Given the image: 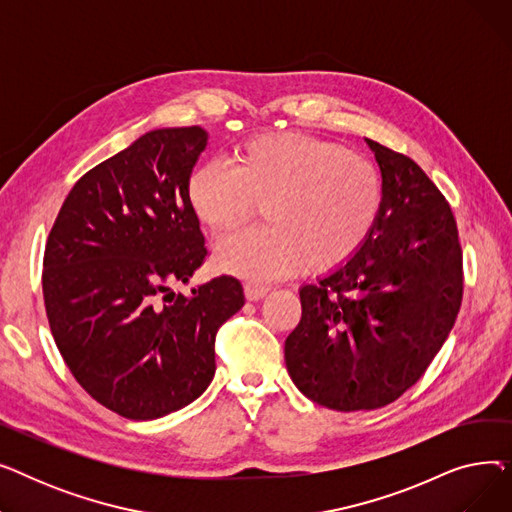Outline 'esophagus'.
Returning <instances> with one entry per match:
<instances>
[{
	"instance_id": "1",
	"label": "esophagus",
	"mask_w": 512,
	"mask_h": 512,
	"mask_svg": "<svg viewBox=\"0 0 512 512\" xmlns=\"http://www.w3.org/2000/svg\"><path fill=\"white\" fill-rule=\"evenodd\" d=\"M267 292H270V288L263 286V284H257V282H247L245 284V297L249 301H259V299L265 297Z\"/></svg>"
}]
</instances>
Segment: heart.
I'll list each match as a JSON object with an SVG mask.
<instances>
[{
	"label": "heart",
	"instance_id": "heart-1",
	"mask_svg": "<svg viewBox=\"0 0 512 512\" xmlns=\"http://www.w3.org/2000/svg\"><path fill=\"white\" fill-rule=\"evenodd\" d=\"M186 199L213 234L247 222L263 203L265 226L215 247L220 270L274 280L301 270L328 272L369 238L382 207V178L369 159L301 132L259 134L211 159L186 180Z\"/></svg>",
	"mask_w": 512,
	"mask_h": 512
}]
</instances>
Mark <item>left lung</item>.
Instances as JSON below:
<instances>
[{
  "mask_svg": "<svg viewBox=\"0 0 512 512\" xmlns=\"http://www.w3.org/2000/svg\"><path fill=\"white\" fill-rule=\"evenodd\" d=\"M382 207L365 245L303 284L284 344L290 380L332 411H373L407 392L446 342L463 299V251L438 186L407 155L365 139Z\"/></svg>",
  "mask_w": 512,
  "mask_h": 512,
  "instance_id": "8db88e82",
  "label": "left lung"
}]
</instances>
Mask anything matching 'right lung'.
Listing matches in <instances>:
<instances>
[{
  "mask_svg": "<svg viewBox=\"0 0 512 512\" xmlns=\"http://www.w3.org/2000/svg\"><path fill=\"white\" fill-rule=\"evenodd\" d=\"M209 134L155 128L68 193L43 259L49 328L76 382L132 421L197 400L215 373V334L245 305L232 276L188 284L207 249L186 180Z\"/></svg>",
  "mask_w": 512,
  "mask_h": 512,
  "instance_id": "1",
  "label": "right lung"
}]
</instances>
